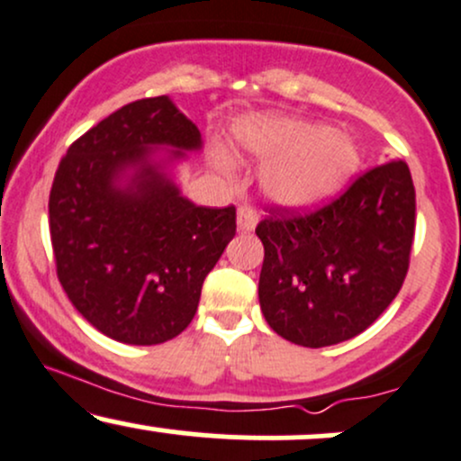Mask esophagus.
I'll return each mask as SVG.
<instances>
[{"instance_id":"34e87169","label":"esophagus","mask_w":461,"mask_h":461,"mask_svg":"<svg viewBox=\"0 0 461 461\" xmlns=\"http://www.w3.org/2000/svg\"><path fill=\"white\" fill-rule=\"evenodd\" d=\"M256 225H258L256 210L249 208V205H242V208L238 210V230L251 231V230H256Z\"/></svg>"}]
</instances>
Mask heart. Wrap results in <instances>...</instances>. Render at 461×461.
<instances>
[{"label": "heart", "instance_id": "heart-1", "mask_svg": "<svg viewBox=\"0 0 461 461\" xmlns=\"http://www.w3.org/2000/svg\"><path fill=\"white\" fill-rule=\"evenodd\" d=\"M238 147L264 162V197L279 208L308 210L330 201L359 164L356 142L345 131L288 116H256L236 128Z\"/></svg>", "mask_w": 461, "mask_h": 461}]
</instances>
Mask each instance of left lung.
<instances>
[{
  "label": "left lung",
  "instance_id": "1",
  "mask_svg": "<svg viewBox=\"0 0 461 461\" xmlns=\"http://www.w3.org/2000/svg\"><path fill=\"white\" fill-rule=\"evenodd\" d=\"M268 214L256 227L264 245L258 294L277 336L310 348L338 345L373 325L399 294L416 225L403 160L370 168L314 212Z\"/></svg>",
  "mask_w": 461,
  "mask_h": 461
}]
</instances>
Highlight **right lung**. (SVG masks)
<instances>
[{
	"mask_svg": "<svg viewBox=\"0 0 461 461\" xmlns=\"http://www.w3.org/2000/svg\"><path fill=\"white\" fill-rule=\"evenodd\" d=\"M201 145L197 125L162 95L105 116L60 160L50 193L58 279L113 340L147 347L179 336L236 234L234 205H194L168 173Z\"/></svg>",
	"mask_w": 461,
	"mask_h": 461,
	"instance_id": "1",
	"label": "right lung"
}]
</instances>
